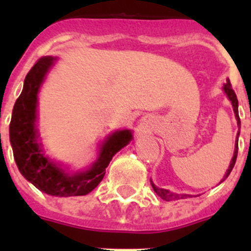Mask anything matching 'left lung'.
<instances>
[{"instance_id":"1","label":"left lung","mask_w":251,"mask_h":251,"mask_svg":"<svg viewBox=\"0 0 251 251\" xmlns=\"http://www.w3.org/2000/svg\"><path fill=\"white\" fill-rule=\"evenodd\" d=\"M223 90L225 92L226 97L229 98V100L231 101V105H232V109H234V113H235V118H236V121H238V127H239V132L238 134H236V141H235V151H234V156H232L231 158V162H230V166L229 168H227V171H226L225 176H224V178L221 179L220 183L223 182L224 179H226L227 177H229L230 172L232 171V168H234L235 166V162H236V157H238V139H239V134H240V118H239V110H238V106H239V103H238V98H236V94H235V92L232 90L231 88V84H230V80L227 79L226 80V84H224V88ZM151 185H152L153 190H154V192H156L157 195H158L159 197H161L162 200L165 201H174V200H179V199H186V197H192L191 195H186V194H175V192H171L168 191V190H165V188H159L157 187L154 183L151 181Z\"/></svg>"}]
</instances>
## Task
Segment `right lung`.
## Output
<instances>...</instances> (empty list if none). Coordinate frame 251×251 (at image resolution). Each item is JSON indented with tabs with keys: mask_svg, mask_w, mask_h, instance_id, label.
Instances as JSON below:
<instances>
[{
	"mask_svg": "<svg viewBox=\"0 0 251 251\" xmlns=\"http://www.w3.org/2000/svg\"><path fill=\"white\" fill-rule=\"evenodd\" d=\"M55 61L56 57H41L26 75L21 94L13 105L10 142L19 171L40 191L59 197L84 196L100 183L115 153L132 141V130H115L106 137L98 158L86 170L70 172L46 156L36 126L37 97Z\"/></svg>",
	"mask_w": 251,
	"mask_h": 251,
	"instance_id": "1",
	"label": "right lung"
}]
</instances>
